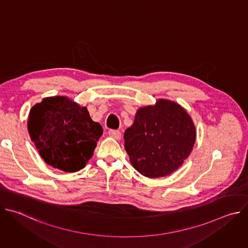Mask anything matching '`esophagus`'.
<instances>
[{
    "label": "esophagus",
    "mask_w": 248,
    "mask_h": 248,
    "mask_svg": "<svg viewBox=\"0 0 248 248\" xmlns=\"http://www.w3.org/2000/svg\"><path fill=\"white\" fill-rule=\"evenodd\" d=\"M108 134H109L111 137H113V138H115V139H117V140L121 139V136H122L121 131H120V130H116V129H110V130L108 131Z\"/></svg>",
    "instance_id": "1"
}]
</instances>
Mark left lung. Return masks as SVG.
Returning a JSON list of instances; mask_svg holds the SVG:
<instances>
[{
    "mask_svg": "<svg viewBox=\"0 0 248 248\" xmlns=\"http://www.w3.org/2000/svg\"><path fill=\"white\" fill-rule=\"evenodd\" d=\"M195 127L179 104L158 100L140 108L133 124L124 134V148L134 169L148 178L174 171L186 160L195 142Z\"/></svg>",
    "mask_w": 248,
    "mask_h": 248,
    "instance_id": "left-lung-1",
    "label": "left lung"
}]
</instances>
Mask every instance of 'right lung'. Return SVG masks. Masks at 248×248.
<instances>
[{"label": "right lung", "mask_w": 248, "mask_h": 248, "mask_svg": "<svg viewBox=\"0 0 248 248\" xmlns=\"http://www.w3.org/2000/svg\"><path fill=\"white\" fill-rule=\"evenodd\" d=\"M28 132L42 159L66 172L83 169L103 128L85 107L63 96L45 98L30 110Z\"/></svg>", "instance_id": "add662e5"}]
</instances>
